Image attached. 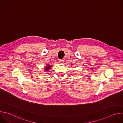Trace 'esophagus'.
Masks as SVG:
<instances>
[{
    "mask_svg": "<svg viewBox=\"0 0 123 123\" xmlns=\"http://www.w3.org/2000/svg\"><path fill=\"white\" fill-rule=\"evenodd\" d=\"M64 62V60L63 59H59V62L61 64H63Z\"/></svg>",
    "mask_w": 123,
    "mask_h": 123,
    "instance_id": "1",
    "label": "esophagus"
}]
</instances>
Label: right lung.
<instances>
[{
  "instance_id": "right-lung-1",
  "label": "right lung",
  "mask_w": 123,
  "mask_h": 123,
  "mask_svg": "<svg viewBox=\"0 0 123 123\" xmlns=\"http://www.w3.org/2000/svg\"><path fill=\"white\" fill-rule=\"evenodd\" d=\"M51 68V67L50 66V65H47V66H46V67L44 68V71H48L49 70V69H50Z\"/></svg>"
}]
</instances>
